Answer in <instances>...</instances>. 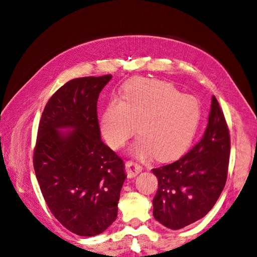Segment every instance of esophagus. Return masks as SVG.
I'll use <instances>...</instances> for the list:
<instances>
[{"instance_id": "34e87169", "label": "esophagus", "mask_w": 257, "mask_h": 257, "mask_svg": "<svg viewBox=\"0 0 257 257\" xmlns=\"http://www.w3.org/2000/svg\"><path fill=\"white\" fill-rule=\"evenodd\" d=\"M143 170V167L134 161L125 162V172L128 177H135Z\"/></svg>"}]
</instances>
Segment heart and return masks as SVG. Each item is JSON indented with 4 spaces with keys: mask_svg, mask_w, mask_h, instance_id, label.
<instances>
[{
    "mask_svg": "<svg viewBox=\"0 0 257 257\" xmlns=\"http://www.w3.org/2000/svg\"><path fill=\"white\" fill-rule=\"evenodd\" d=\"M201 118L199 100L181 94L173 84L135 79L113 98L100 118V131L114 149L125 145L138 128L134 152L160 161L183 153L196 134Z\"/></svg>",
    "mask_w": 257,
    "mask_h": 257,
    "instance_id": "1",
    "label": "heart"
}]
</instances>
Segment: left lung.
I'll list each match as a JSON object with an SVG mask.
<instances>
[{
	"label": "left lung",
	"instance_id": "8db88e82",
	"mask_svg": "<svg viewBox=\"0 0 257 257\" xmlns=\"http://www.w3.org/2000/svg\"><path fill=\"white\" fill-rule=\"evenodd\" d=\"M229 153V130L219 102L212 96L200 141L176 162L152 169L159 180L153 198L155 220L170 229H180L204 217L226 183Z\"/></svg>",
	"mask_w": 257,
	"mask_h": 257
}]
</instances>
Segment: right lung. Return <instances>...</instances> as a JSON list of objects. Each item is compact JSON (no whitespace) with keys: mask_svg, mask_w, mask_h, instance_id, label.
Wrapping results in <instances>:
<instances>
[{"mask_svg":"<svg viewBox=\"0 0 257 257\" xmlns=\"http://www.w3.org/2000/svg\"><path fill=\"white\" fill-rule=\"evenodd\" d=\"M111 77H81L62 85L44 108L33 152L51 213L83 237L100 234L116 219L126 178L123 160L100 139L97 119L98 95Z\"/></svg>","mask_w":257,"mask_h":257,"instance_id":"right-lung-1","label":"right lung"}]
</instances>
